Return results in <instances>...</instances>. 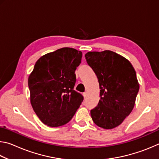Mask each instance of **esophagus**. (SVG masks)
<instances>
[{
  "mask_svg": "<svg viewBox=\"0 0 159 159\" xmlns=\"http://www.w3.org/2000/svg\"><path fill=\"white\" fill-rule=\"evenodd\" d=\"M88 95V93L87 92H85L84 93H83V96H84V98H86Z\"/></svg>",
  "mask_w": 159,
  "mask_h": 159,
  "instance_id": "34e87169",
  "label": "esophagus"
}]
</instances>
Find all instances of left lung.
Masks as SVG:
<instances>
[{
    "mask_svg": "<svg viewBox=\"0 0 159 159\" xmlns=\"http://www.w3.org/2000/svg\"><path fill=\"white\" fill-rule=\"evenodd\" d=\"M85 57L99 85L100 99L91 117L99 127L114 128L134 108L139 88L136 72L127 59L111 50L88 52Z\"/></svg>",
    "mask_w": 159,
    "mask_h": 159,
    "instance_id": "1",
    "label": "left lung"
}]
</instances>
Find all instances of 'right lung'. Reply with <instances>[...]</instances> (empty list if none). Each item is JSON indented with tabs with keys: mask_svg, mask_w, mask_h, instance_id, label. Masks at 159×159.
I'll list each match as a JSON object with an SVG mask.
<instances>
[{
	"mask_svg": "<svg viewBox=\"0 0 159 159\" xmlns=\"http://www.w3.org/2000/svg\"><path fill=\"white\" fill-rule=\"evenodd\" d=\"M82 52L62 48L45 54L35 64L28 79L30 102L39 119L50 127L66 124L83 102L74 90Z\"/></svg>",
	"mask_w": 159,
	"mask_h": 159,
	"instance_id": "right-lung-1",
	"label": "right lung"
}]
</instances>
